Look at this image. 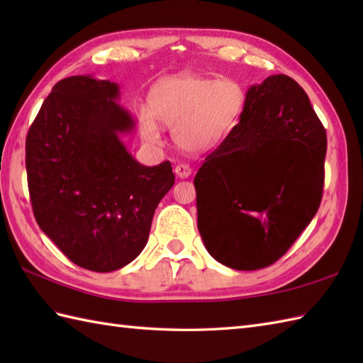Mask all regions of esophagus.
<instances>
[{"label": "esophagus", "mask_w": 363, "mask_h": 363, "mask_svg": "<svg viewBox=\"0 0 363 363\" xmlns=\"http://www.w3.org/2000/svg\"><path fill=\"white\" fill-rule=\"evenodd\" d=\"M174 173L177 177H181V179H186V177H189L191 174V168L186 164H179L174 167Z\"/></svg>", "instance_id": "obj_1"}]
</instances>
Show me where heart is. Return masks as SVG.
<instances>
[{
    "label": "heart",
    "mask_w": 363,
    "mask_h": 363,
    "mask_svg": "<svg viewBox=\"0 0 363 363\" xmlns=\"http://www.w3.org/2000/svg\"><path fill=\"white\" fill-rule=\"evenodd\" d=\"M246 95L233 79L181 74L159 82L150 96V109L138 113L146 142L160 140L158 120L172 128L173 140L187 152H206L218 146L234 129L245 109Z\"/></svg>",
    "instance_id": "heart-1"
}]
</instances>
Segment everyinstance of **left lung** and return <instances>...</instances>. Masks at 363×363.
Instances as JSON below:
<instances>
[{
    "mask_svg": "<svg viewBox=\"0 0 363 363\" xmlns=\"http://www.w3.org/2000/svg\"><path fill=\"white\" fill-rule=\"evenodd\" d=\"M326 146V130L295 79L273 74L251 86L240 123L194 181L211 256L242 272L282 257L320 207Z\"/></svg>",
    "mask_w": 363,
    "mask_h": 363,
    "instance_id": "left-lung-1",
    "label": "left lung"
}]
</instances>
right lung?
<instances>
[{
    "label": "right lung",
    "instance_id": "obj_1",
    "mask_svg": "<svg viewBox=\"0 0 363 363\" xmlns=\"http://www.w3.org/2000/svg\"><path fill=\"white\" fill-rule=\"evenodd\" d=\"M118 84L94 76L59 81L26 137L37 225L73 264L115 272L145 248L160 199L174 184L169 162L145 167L121 137L135 121Z\"/></svg>",
    "mask_w": 363,
    "mask_h": 363
}]
</instances>
